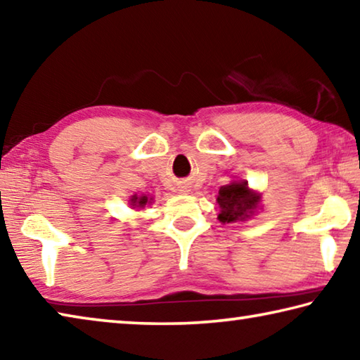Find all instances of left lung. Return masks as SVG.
Segmentation results:
<instances>
[{
	"label": "left lung",
	"mask_w": 360,
	"mask_h": 360,
	"mask_svg": "<svg viewBox=\"0 0 360 360\" xmlns=\"http://www.w3.org/2000/svg\"><path fill=\"white\" fill-rule=\"evenodd\" d=\"M260 202L259 195L249 191L248 182H233L230 186L221 187L217 195V203L221 212L219 221L221 222H235L249 217L252 211L257 208Z\"/></svg>",
	"instance_id": "1"
}]
</instances>
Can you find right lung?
I'll list each match as a JSON object with an SVG mask.
<instances>
[{"instance_id": "1", "label": "right lung", "mask_w": 360, "mask_h": 360, "mask_svg": "<svg viewBox=\"0 0 360 360\" xmlns=\"http://www.w3.org/2000/svg\"><path fill=\"white\" fill-rule=\"evenodd\" d=\"M148 202H149L148 197H136V195H133V198H131V205L138 206V208H143V206Z\"/></svg>"}]
</instances>
